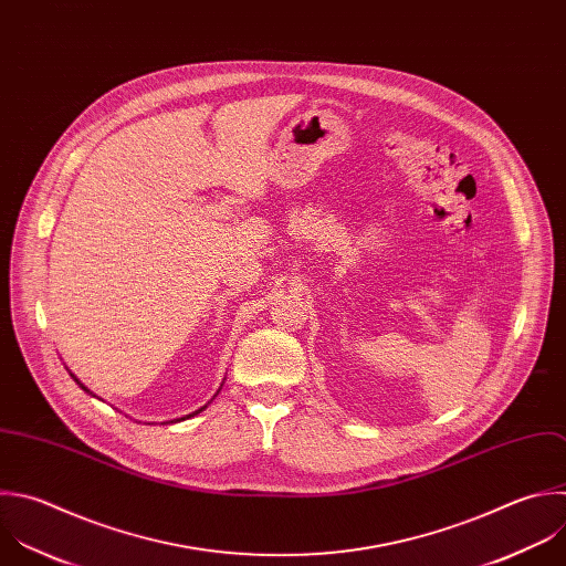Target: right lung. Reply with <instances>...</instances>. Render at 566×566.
Masks as SVG:
<instances>
[{
	"label": "right lung",
	"instance_id": "add662e5",
	"mask_svg": "<svg viewBox=\"0 0 566 566\" xmlns=\"http://www.w3.org/2000/svg\"><path fill=\"white\" fill-rule=\"evenodd\" d=\"M71 378H73V380H75V382H77V385H80V387H82V389H84L86 394H91V391H88V389H86V387H84V385H82V382H80V380L75 378V375H73V373H71ZM218 394H220V391H218ZM91 396H93V394H91ZM202 409H207V407H202ZM202 409H200V411H202ZM200 411H196V413H191V416H198ZM191 416H186V418H191ZM181 420H184V418H181Z\"/></svg>",
	"mask_w": 566,
	"mask_h": 566
}]
</instances>
